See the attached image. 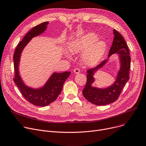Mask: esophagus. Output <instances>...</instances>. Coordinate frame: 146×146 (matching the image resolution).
Here are the masks:
<instances>
[{"label": "esophagus", "mask_w": 146, "mask_h": 146, "mask_svg": "<svg viewBox=\"0 0 146 146\" xmlns=\"http://www.w3.org/2000/svg\"><path fill=\"white\" fill-rule=\"evenodd\" d=\"M73 72H74L75 74H79V73H80V69H77V68H76V69H74Z\"/></svg>", "instance_id": "esophagus-1"}]
</instances>
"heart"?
Masks as SVG:
<instances>
[{"label":"heart","instance_id":"heart-1","mask_svg":"<svg viewBox=\"0 0 146 146\" xmlns=\"http://www.w3.org/2000/svg\"><path fill=\"white\" fill-rule=\"evenodd\" d=\"M72 54H80L82 63L88 67L98 64L103 59L107 49V44L103 40H99V37L93 33H88L70 42L68 45ZM64 56L69 57L65 53Z\"/></svg>","mask_w":146,"mask_h":146}]
</instances>
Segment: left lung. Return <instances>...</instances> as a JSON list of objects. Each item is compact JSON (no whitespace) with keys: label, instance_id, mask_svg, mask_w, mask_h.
Here are the masks:
<instances>
[{"label":"left lung","instance_id":"obj_1","mask_svg":"<svg viewBox=\"0 0 146 146\" xmlns=\"http://www.w3.org/2000/svg\"><path fill=\"white\" fill-rule=\"evenodd\" d=\"M113 34L114 38L109 53L108 59L87 71V83L83 90V94L86 100L96 105L103 106L114 102L118 99L123 87L129 79L131 58L128 46L123 36L115 29L113 30ZM113 54L118 55L120 63V68L115 82L106 88L93 86L94 76L106 64Z\"/></svg>","mask_w":146,"mask_h":146}]
</instances>
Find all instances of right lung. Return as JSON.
<instances>
[{
    "instance_id": "obj_1",
    "label": "right lung",
    "mask_w": 146,
    "mask_h": 146,
    "mask_svg": "<svg viewBox=\"0 0 146 146\" xmlns=\"http://www.w3.org/2000/svg\"><path fill=\"white\" fill-rule=\"evenodd\" d=\"M48 23V22H43L32 29L18 44L13 55L15 84L26 100L35 106L39 107L46 106L57 99L62 90L64 82L70 74V72H53L45 83L39 87L29 86L22 79L19 66L22 52L33 38L42 35L46 31Z\"/></svg>"
}]
</instances>
